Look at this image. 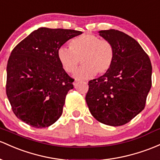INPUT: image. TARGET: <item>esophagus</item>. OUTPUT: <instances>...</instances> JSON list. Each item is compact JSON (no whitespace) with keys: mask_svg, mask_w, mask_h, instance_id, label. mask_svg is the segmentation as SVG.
Returning <instances> with one entry per match:
<instances>
[{"mask_svg":"<svg viewBox=\"0 0 160 160\" xmlns=\"http://www.w3.org/2000/svg\"><path fill=\"white\" fill-rule=\"evenodd\" d=\"M79 83H80V82H79V81H74V83H73V85H74V86H75V87H77V85H78V84H79Z\"/></svg>","mask_w":160,"mask_h":160,"instance_id":"1","label":"esophagus"}]
</instances>
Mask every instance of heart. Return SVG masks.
<instances>
[{"label": "heart", "instance_id": "1", "mask_svg": "<svg viewBox=\"0 0 160 160\" xmlns=\"http://www.w3.org/2000/svg\"><path fill=\"white\" fill-rule=\"evenodd\" d=\"M115 48L107 40H100L92 34H83L70 42V48L60 47L57 56L68 73L76 71L80 61L83 64L75 72L77 79H89L96 73L102 75L109 71L115 59Z\"/></svg>", "mask_w": 160, "mask_h": 160}]
</instances>
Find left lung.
Here are the masks:
<instances>
[{
    "instance_id": "1",
    "label": "left lung",
    "mask_w": 160,
    "mask_h": 160,
    "mask_svg": "<svg viewBox=\"0 0 160 160\" xmlns=\"http://www.w3.org/2000/svg\"><path fill=\"white\" fill-rule=\"evenodd\" d=\"M115 48L109 71L89 81L86 102L98 122L110 126L129 122L144 108L152 86L150 58L140 44L123 32H99Z\"/></svg>"
}]
</instances>
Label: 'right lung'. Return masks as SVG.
<instances>
[{
  "mask_svg": "<svg viewBox=\"0 0 160 160\" xmlns=\"http://www.w3.org/2000/svg\"><path fill=\"white\" fill-rule=\"evenodd\" d=\"M82 33L42 27L13 49L7 66L6 92L19 119L33 128H42L61 117L74 80L61 67L58 49Z\"/></svg>",
  "mask_w": 160,
  "mask_h": 160,
  "instance_id": "obj_1",
  "label": "right lung"
}]
</instances>
